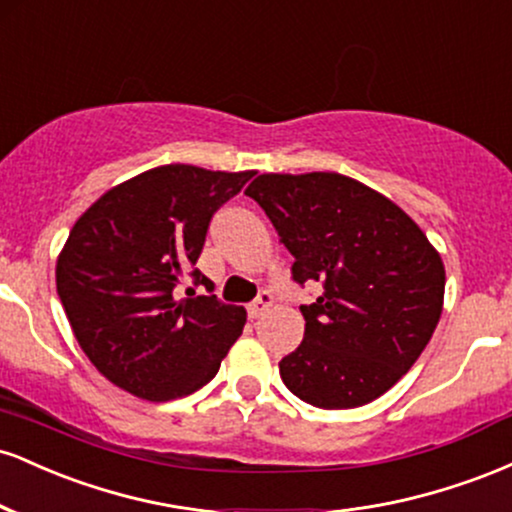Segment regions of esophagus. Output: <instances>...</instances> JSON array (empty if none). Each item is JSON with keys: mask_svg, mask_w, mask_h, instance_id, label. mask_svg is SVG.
Returning a JSON list of instances; mask_svg holds the SVG:
<instances>
[{"mask_svg": "<svg viewBox=\"0 0 512 512\" xmlns=\"http://www.w3.org/2000/svg\"><path fill=\"white\" fill-rule=\"evenodd\" d=\"M272 303H274V296L269 291H262L260 296L255 298V301H252L250 305H248V315L252 317V320H257V317H262L264 313H267L269 308H272Z\"/></svg>", "mask_w": 512, "mask_h": 512, "instance_id": "1", "label": "esophagus"}]
</instances>
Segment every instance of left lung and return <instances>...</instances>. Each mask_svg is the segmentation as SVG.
Returning <instances> with one entry per match:
<instances>
[{
	"instance_id": "1",
	"label": "left lung",
	"mask_w": 512,
	"mask_h": 512,
	"mask_svg": "<svg viewBox=\"0 0 512 512\" xmlns=\"http://www.w3.org/2000/svg\"><path fill=\"white\" fill-rule=\"evenodd\" d=\"M245 195L296 257L293 279L325 289L301 305L305 334L279 361L284 385L320 409H354L385 395L443 313L438 250L392 199L330 170L262 173Z\"/></svg>"
}]
</instances>
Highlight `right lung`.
I'll list each match as a JSON object with an SVG mask.
<instances>
[{"label":"right lung","mask_w":512,"mask_h":512,"mask_svg":"<svg viewBox=\"0 0 512 512\" xmlns=\"http://www.w3.org/2000/svg\"><path fill=\"white\" fill-rule=\"evenodd\" d=\"M252 175L170 163L110 187L76 219L57 257V296L88 361L120 390L149 402L190 395L243 334L245 308L175 289L214 211ZM192 276L211 291L199 269Z\"/></svg>","instance_id":"add662e5"}]
</instances>
